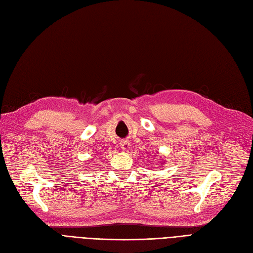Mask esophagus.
I'll use <instances>...</instances> for the list:
<instances>
[{
  "mask_svg": "<svg viewBox=\"0 0 253 253\" xmlns=\"http://www.w3.org/2000/svg\"><path fill=\"white\" fill-rule=\"evenodd\" d=\"M120 145H121V148H122V150H123V151H127L129 149V146H130V144L128 142H126V141L121 142Z\"/></svg>",
  "mask_w": 253,
  "mask_h": 253,
  "instance_id": "34e87169",
  "label": "esophagus"
}]
</instances>
